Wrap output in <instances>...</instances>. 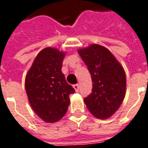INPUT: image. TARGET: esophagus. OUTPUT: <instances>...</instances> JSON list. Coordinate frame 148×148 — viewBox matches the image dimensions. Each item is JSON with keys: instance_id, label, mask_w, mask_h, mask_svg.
<instances>
[{"instance_id": "34e87169", "label": "esophagus", "mask_w": 148, "mask_h": 148, "mask_svg": "<svg viewBox=\"0 0 148 148\" xmlns=\"http://www.w3.org/2000/svg\"><path fill=\"white\" fill-rule=\"evenodd\" d=\"M73 88H74V90H76V92H78V91H79V89H80V86H79L78 84H76V85L73 86Z\"/></svg>"}]
</instances>
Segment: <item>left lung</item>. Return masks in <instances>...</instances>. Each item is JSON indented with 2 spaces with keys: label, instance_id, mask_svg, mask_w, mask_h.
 <instances>
[{
  "label": "left lung",
  "instance_id": "8db88e82",
  "mask_svg": "<svg viewBox=\"0 0 148 148\" xmlns=\"http://www.w3.org/2000/svg\"><path fill=\"white\" fill-rule=\"evenodd\" d=\"M93 82L92 93L84 99L88 110L101 120L111 117L122 103L126 76L122 65L103 45L92 44L78 49Z\"/></svg>",
  "mask_w": 148,
  "mask_h": 148
}]
</instances>
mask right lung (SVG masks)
<instances>
[{
  "label": "right lung",
  "instance_id": "obj_1",
  "mask_svg": "<svg viewBox=\"0 0 148 148\" xmlns=\"http://www.w3.org/2000/svg\"><path fill=\"white\" fill-rule=\"evenodd\" d=\"M66 53L53 47L40 50L25 78V89L32 108L41 120L54 123L66 114L69 95L75 90L67 84L62 65Z\"/></svg>",
  "mask_w": 148,
  "mask_h": 148
}]
</instances>
